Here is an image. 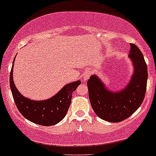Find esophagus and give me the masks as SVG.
<instances>
[{"instance_id":"34e87169","label":"esophagus","mask_w":156,"mask_h":156,"mask_svg":"<svg viewBox=\"0 0 156 156\" xmlns=\"http://www.w3.org/2000/svg\"><path fill=\"white\" fill-rule=\"evenodd\" d=\"M90 76H91V71H86L84 74H83V80H84L85 81H86V80H88V79H89Z\"/></svg>"}]
</instances>
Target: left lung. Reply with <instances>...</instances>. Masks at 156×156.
<instances>
[{"instance_id": "1", "label": "left lung", "mask_w": 156, "mask_h": 156, "mask_svg": "<svg viewBox=\"0 0 156 156\" xmlns=\"http://www.w3.org/2000/svg\"><path fill=\"white\" fill-rule=\"evenodd\" d=\"M130 45L129 56L135 66V71L124 89L119 92L108 91L94 75L87 82L89 100L95 114L112 123L123 121L131 116L140 107L145 97L148 76L147 64L138 46Z\"/></svg>"}]
</instances>
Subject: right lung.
Instances as JSON below:
<instances>
[{"label": "right lung", "mask_w": 156, "mask_h": 156, "mask_svg": "<svg viewBox=\"0 0 156 156\" xmlns=\"http://www.w3.org/2000/svg\"><path fill=\"white\" fill-rule=\"evenodd\" d=\"M12 68L13 65L9 76V84L15 103L20 113L28 120L38 125L53 126L61 121L71 105L72 93L81 84V82L76 81L66 85L49 100L35 101L24 98L16 88L12 78Z\"/></svg>", "instance_id": "1"}]
</instances>
